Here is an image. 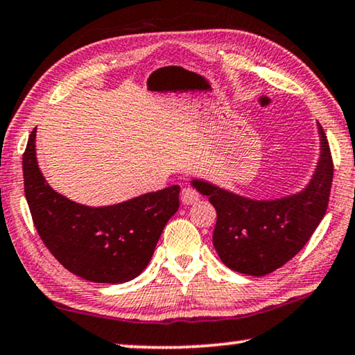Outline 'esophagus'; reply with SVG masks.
<instances>
[{"label": "esophagus", "instance_id": "obj_1", "mask_svg": "<svg viewBox=\"0 0 355 355\" xmlns=\"http://www.w3.org/2000/svg\"><path fill=\"white\" fill-rule=\"evenodd\" d=\"M180 199H182V202L184 205H193V204H196L200 199V196L193 188H183L182 189V194H180Z\"/></svg>", "mask_w": 355, "mask_h": 355}]
</instances>
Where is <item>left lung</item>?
<instances>
[{"mask_svg": "<svg viewBox=\"0 0 355 355\" xmlns=\"http://www.w3.org/2000/svg\"><path fill=\"white\" fill-rule=\"evenodd\" d=\"M320 159L303 191L276 200H253L202 180L193 187L209 196L216 210L214 247L220 260L236 272L266 276L292 260L324 218L333 182V159L324 129Z\"/></svg>", "mask_w": 355, "mask_h": 355, "instance_id": "obj_1", "label": "left lung"}]
</instances>
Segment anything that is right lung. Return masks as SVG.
<instances>
[{"mask_svg": "<svg viewBox=\"0 0 355 355\" xmlns=\"http://www.w3.org/2000/svg\"><path fill=\"white\" fill-rule=\"evenodd\" d=\"M36 129L24 153V184L35 228L63 268L97 284H123L150 263L164 226L180 207V187L108 207H87L55 193L36 162Z\"/></svg>", "mask_w": 355, "mask_h": 355, "instance_id": "obj_1", "label": "right lung"}]
</instances>
